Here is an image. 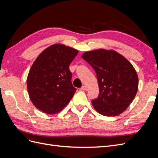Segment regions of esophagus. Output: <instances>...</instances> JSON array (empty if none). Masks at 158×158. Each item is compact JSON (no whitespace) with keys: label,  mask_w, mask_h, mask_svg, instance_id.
Returning a JSON list of instances; mask_svg holds the SVG:
<instances>
[{"label":"esophagus","mask_w":158,"mask_h":158,"mask_svg":"<svg viewBox=\"0 0 158 158\" xmlns=\"http://www.w3.org/2000/svg\"><path fill=\"white\" fill-rule=\"evenodd\" d=\"M81 89H82V90H87L88 89V88L85 86V85H82V88H81Z\"/></svg>","instance_id":"esophagus-1"}]
</instances>
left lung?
I'll return each mask as SVG.
<instances>
[{
    "label": "left lung",
    "mask_w": 158,
    "mask_h": 158,
    "mask_svg": "<svg viewBox=\"0 0 158 158\" xmlns=\"http://www.w3.org/2000/svg\"><path fill=\"white\" fill-rule=\"evenodd\" d=\"M82 57L97 75L99 94L92 101L94 109L107 117L125 111L135 98L138 87V75L132 64L113 50L87 51Z\"/></svg>",
    "instance_id": "left-lung-1"
}]
</instances>
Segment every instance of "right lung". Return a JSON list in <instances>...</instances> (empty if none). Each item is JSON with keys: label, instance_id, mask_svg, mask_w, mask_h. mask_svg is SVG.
<instances>
[{"label": "right lung", "instance_id": "right-lung-1", "mask_svg": "<svg viewBox=\"0 0 158 158\" xmlns=\"http://www.w3.org/2000/svg\"><path fill=\"white\" fill-rule=\"evenodd\" d=\"M78 53L70 47L55 44L37 56L27 78L28 94L36 108L51 114L67 106L76 90L69 65Z\"/></svg>", "mask_w": 158, "mask_h": 158}]
</instances>
